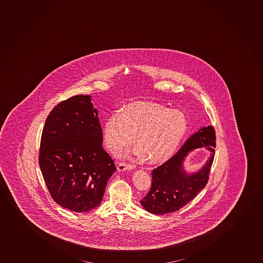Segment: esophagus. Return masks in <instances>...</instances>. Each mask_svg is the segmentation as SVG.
<instances>
[{
  "label": "esophagus",
  "instance_id": "esophagus-1",
  "mask_svg": "<svg viewBox=\"0 0 263 263\" xmlns=\"http://www.w3.org/2000/svg\"><path fill=\"white\" fill-rule=\"evenodd\" d=\"M130 169H133V166L130 164L120 163L117 166V170L119 172L128 171Z\"/></svg>",
  "mask_w": 263,
  "mask_h": 263
}]
</instances>
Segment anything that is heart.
Wrapping results in <instances>:
<instances>
[{
  "instance_id": "1",
  "label": "heart",
  "mask_w": 263,
  "mask_h": 263,
  "mask_svg": "<svg viewBox=\"0 0 263 263\" xmlns=\"http://www.w3.org/2000/svg\"><path fill=\"white\" fill-rule=\"evenodd\" d=\"M188 121L184 112L169 109L155 102H136L115 112L103 125L105 145L112 155L122 152L135 137L132 154L147 157L152 163L167 161L176 151L186 133Z\"/></svg>"
}]
</instances>
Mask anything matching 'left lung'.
<instances>
[{
	"mask_svg": "<svg viewBox=\"0 0 263 263\" xmlns=\"http://www.w3.org/2000/svg\"><path fill=\"white\" fill-rule=\"evenodd\" d=\"M215 133L211 125L192 134L168 161L154 169L151 191L142 199L143 209L154 214L174 213L189 203L206 186L214 157ZM206 148L210 152L206 162L197 172H188L184 161L195 149Z\"/></svg>",
	"mask_w": 263,
	"mask_h": 263,
	"instance_id": "1",
	"label": "left lung"
}]
</instances>
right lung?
<instances>
[{
    "mask_svg": "<svg viewBox=\"0 0 263 263\" xmlns=\"http://www.w3.org/2000/svg\"><path fill=\"white\" fill-rule=\"evenodd\" d=\"M98 110L89 95H79L52 109L42 133L39 166L52 198L77 213L99 206L116 172L102 148Z\"/></svg>",
    "mask_w": 263,
    "mask_h": 263,
    "instance_id": "obj_1",
    "label": "right lung"
}]
</instances>
